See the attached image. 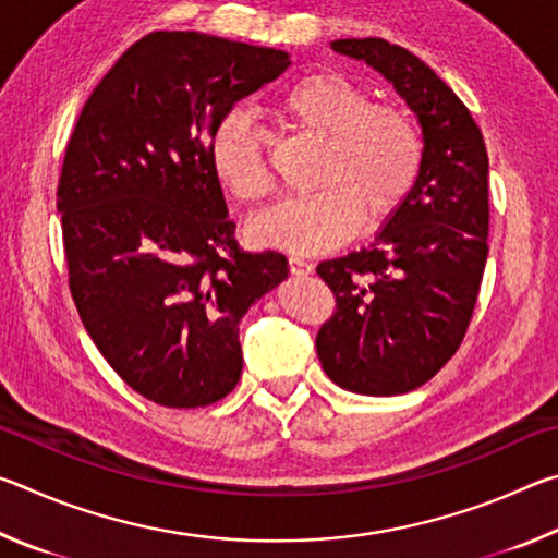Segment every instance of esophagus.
Returning <instances> with one entry per match:
<instances>
[{"instance_id":"obj_1","label":"esophagus","mask_w":558,"mask_h":558,"mask_svg":"<svg viewBox=\"0 0 558 558\" xmlns=\"http://www.w3.org/2000/svg\"><path fill=\"white\" fill-rule=\"evenodd\" d=\"M288 266H290L292 276H298V278H305V276H310V272H313V263H307V260H302V258H295V256H292V258L288 260Z\"/></svg>"}]
</instances>
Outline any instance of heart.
<instances>
[{"label": "heart", "mask_w": 558, "mask_h": 558, "mask_svg": "<svg viewBox=\"0 0 558 558\" xmlns=\"http://www.w3.org/2000/svg\"><path fill=\"white\" fill-rule=\"evenodd\" d=\"M280 125L323 140L313 194L253 221L251 239L295 256H319L359 231L379 229L409 202L423 167V143L403 110L372 102L359 83L335 71L307 73L272 100ZM206 162L219 184L245 204L272 189L263 137L239 112L206 137Z\"/></svg>", "instance_id": "heart-1"}]
</instances>
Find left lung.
<instances>
[{
    "label": "left lung",
    "instance_id": "8db88e82",
    "mask_svg": "<svg viewBox=\"0 0 558 558\" xmlns=\"http://www.w3.org/2000/svg\"><path fill=\"white\" fill-rule=\"evenodd\" d=\"M332 49L379 71L415 112L423 167L369 248L317 266L337 300L317 356L347 391L409 393L458 352L475 310L487 260V149L470 110L418 56L384 39H337Z\"/></svg>",
    "mask_w": 558,
    "mask_h": 558
}]
</instances>
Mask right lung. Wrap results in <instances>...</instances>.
Instances as JSON below:
<instances>
[{
	"label": "right lung",
	"instance_id": "right-lung-1",
	"mask_svg": "<svg viewBox=\"0 0 558 558\" xmlns=\"http://www.w3.org/2000/svg\"><path fill=\"white\" fill-rule=\"evenodd\" d=\"M290 65L280 49L153 32L102 75L56 192L83 327L130 389L169 409L221 401L241 379L239 323L288 278L282 253L233 239L206 137Z\"/></svg>",
	"mask_w": 558,
	"mask_h": 558
}]
</instances>
